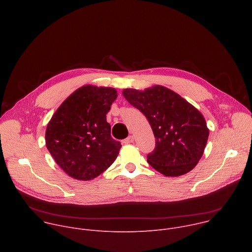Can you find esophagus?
<instances>
[{"label":"esophagus","mask_w":252,"mask_h":252,"mask_svg":"<svg viewBox=\"0 0 252 252\" xmlns=\"http://www.w3.org/2000/svg\"><path fill=\"white\" fill-rule=\"evenodd\" d=\"M133 140H134V138H133V136L132 135H129V136H127L126 139H124V143L125 145H129V143H132L133 142Z\"/></svg>","instance_id":"1"}]
</instances>
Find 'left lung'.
Masks as SVG:
<instances>
[{
	"instance_id": "1",
	"label": "left lung",
	"mask_w": 252,
	"mask_h": 252,
	"mask_svg": "<svg viewBox=\"0 0 252 252\" xmlns=\"http://www.w3.org/2000/svg\"><path fill=\"white\" fill-rule=\"evenodd\" d=\"M126 99L148 119L156 148L148 162L165 176L190 171L201 158L209 130L203 116L181 95L162 86L126 89Z\"/></svg>"
}]
</instances>
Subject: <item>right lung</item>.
<instances>
[{
  "label": "right lung",
  "instance_id": "right-lung-1",
  "mask_svg": "<svg viewBox=\"0 0 252 252\" xmlns=\"http://www.w3.org/2000/svg\"><path fill=\"white\" fill-rule=\"evenodd\" d=\"M113 88L84 86L56 111L46 130V146L69 176L91 181L116 160L121 142L111 135L106 114L117 98Z\"/></svg>",
  "mask_w": 252,
  "mask_h": 252
}]
</instances>
